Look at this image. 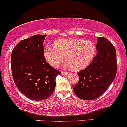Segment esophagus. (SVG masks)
<instances>
[{
  "label": "esophagus",
  "mask_w": 127,
  "mask_h": 127,
  "mask_svg": "<svg viewBox=\"0 0 127 127\" xmlns=\"http://www.w3.org/2000/svg\"><path fill=\"white\" fill-rule=\"evenodd\" d=\"M68 74V72H66V71H62V75H67Z\"/></svg>",
  "instance_id": "esophagus-1"
}]
</instances>
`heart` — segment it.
I'll return each instance as SVG.
<instances>
[{
    "label": "heart",
    "mask_w": 127,
    "mask_h": 127,
    "mask_svg": "<svg viewBox=\"0 0 127 127\" xmlns=\"http://www.w3.org/2000/svg\"><path fill=\"white\" fill-rule=\"evenodd\" d=\"M96 53V46L92 41L77 38L59 39L53 47L48 46L44 51V56L48 64L57 68L65 56L66 65L75 70L86 68Z\"/></svg>",
    "instance_id": "obj_1"
}]
</instances>
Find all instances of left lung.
I'll use <instances>...</instances> for the list:
<instances>
[{"label":"left lung","mask_w":127,"mask_h":127,"mask_svg":"<svg viewBox=\"0 0 127 127\" xmlns=\"http://www.w3.org/2000/svg\"><path fill=\"white\" fill-rule=\"evenodd\" d=\"M97 54L89 66L79 71V80L73 88L75 94L84 100H92L100 96L116 76L117 71L116 50L106 38L98 37Z\"/></svg>","instance_id":"1"}]
</instances>
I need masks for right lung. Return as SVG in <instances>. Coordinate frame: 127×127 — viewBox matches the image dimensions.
I'll return each mask as SVG.
<instances>
[{
	"instance_id": "right-lung-1",
	"label": "right lung",
	"mask_w": 127,
	"mask_h": 127,
	"mask_svg": "<svg viewBox=\"0 0 127 127\" xmlns=\"http://www.w3.org/2000/svg\"><path fill=\"white\" fill-rule=\"evenodd\" d=\"M46 35H35L20 41L11 54V70L15 85L32 100L42 101L51 96L55 78L61 72L45 61L43 42Z\"/></svg>"
}]
</instances>
